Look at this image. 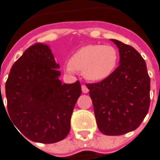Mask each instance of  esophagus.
I'll list each match as a JSON object with an SVG mask.
<instances>
[{"label":"esophagus","instance_id":"34e87169","mask_svg":"<svg viewBox=\"0 0 160 160\" xmlns=\"http://www.w3.org/2000/svg\"><path fill=\"white\" fill-rule=\"evenodd\" d=\"M82 92L83 93L89 92V89H88V87L85 84H82Z\"/></svg>","mask_w":160,"mask_h":160}]
</instances>
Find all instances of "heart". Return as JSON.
<instances>
[{
	"label": "heart",
	"mask_w": 160,
	"mask_h": 160,
	"mask_svg": "<svg viewBox=\"0 0 160 160\" xmlns=\"http://www.w3.org/2000/svg\"><path fill=\"white\" fill-rule=\"evenodd\" d=\"M119 57V52L113 46L90 44L74 52L65 68L68 73H82L88 80L101 81L114 72Z\"/></svg>",
	"instance_id": "1"
}]
</instances>
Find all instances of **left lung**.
Segmentation results:
<instances>
[{"label":"left lung","mask_w":160,"mask_h":160,"mask_svg":"<svg viewBox=\"0 0 160 160\" xmlns=\"http://www.w3.org/2000/svg\"><path fill=\"white\" fill-rule=\"evenodd\" d=\"M112 41L119 48V67L109 78L86 86L98 129L107 136H120L137 129L146 116L151 79L146 63L135 48Z\"/></svg>","instance_id":"obj_1"}]
</instances>
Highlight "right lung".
Masks as SVG:
<instances>
[{
  "label": "right lung",
  "mask_w": 160,
  "mask_h": 160,
  "mask_svg": "<svg viewBox=\"0 0 160 160\" xmlns=\"http://www.w3.org/2000/svg\"><path fill=\"white\" fill-rule=\"evenodd\" d=\"M58 68L52 51L38 43L13 64L7 79L8 116L14 127L33 142H59L70 131L81 84L79 81L62 84Z\"/></svg>",
  "instance_id": "add662e5"
}]
</instances>
